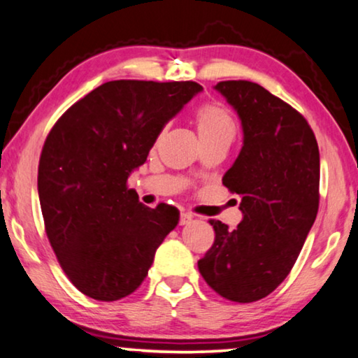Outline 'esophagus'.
Instances as JSON below:
<instances>
[{"label":"esophagus","instance_id":"obj_1","mask_svg":"<svg viewBox=\"0 0 358 358\" xmlns=\"http://www.w3.org/2000/svg\"><path fill=\"white\" fill-rule=\"evenodd\" d=\"M192 221V216L189 213H180L179 216V224L184 226V224H189V222Z\"/></svg>","mask_w":358,"mask_h":358}]
</instances>
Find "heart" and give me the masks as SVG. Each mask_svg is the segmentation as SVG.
<instances>
[{"label":"heart","instance_id":"heart-1","mask_svg":"<svg viewBox=\"0 0 358 358\" xmlns=\"http://www.w3.org/2000/svg\"><path fill=\"white\" fill-rule=\"evenodd\" d=\"M196 131L201 143L222 142L231 145L234 142L237 126L234 117L224 106L217 103H205L195 111Z\"/></svg>","mask_w":358,"mask_h":358}]
</instances>
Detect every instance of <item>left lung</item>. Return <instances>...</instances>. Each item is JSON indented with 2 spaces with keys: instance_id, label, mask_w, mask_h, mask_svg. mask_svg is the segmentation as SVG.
<instances>
[{
  "instance_id": "obj_1",
  "label": "left lung",
  "mask_w": 358,
  "mask_h": 358,
  "mask_svg": "<svg viewBox=\"0 0 358 358\" xmlns=\"http://www.w3.org/2000/svg\"><path fill=\"white\" fill-rule=\"evenodd\" d=\"M215 89L236 108L243 147L222 178L241 196L243 220L229 231L210 220L215 242L199 271L216 294L250 303L271 294L297 260L320 205V152L297 110L250 80Z\"/></svg>"
}]
</instances>
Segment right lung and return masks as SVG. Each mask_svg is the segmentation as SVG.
Masks as SVG:
<instances>
[{
    "mask_svg": "<svg viewBox=\"0 0 358 358\" xmlns=\"http://www.w3.org/2000/svg\"><path fill=\"white\" fill-rule=\"evenodd\" d=\"M196 82L111 80L76 101L43 143L38 196L45 232L82 294L115 302L136 292L179 221L174 206L142 205L127 187Z\"/></svg>",
    "mask_w": 358,
    "mask_h": 358,
    "instance_id": "1",
    "label": "right lung"
}]
</instances>
